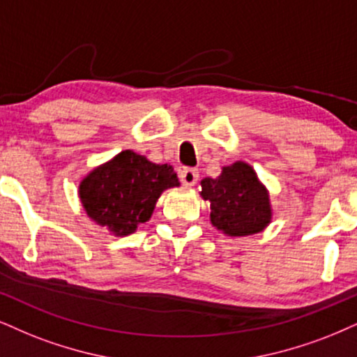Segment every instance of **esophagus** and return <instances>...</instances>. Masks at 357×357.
I'll return each instance as SVG.
<instances>
[{
    "mask_svg": "<svg viewBox=\"0 0 357 357\" xmlns=\"http://www.w3.org/2000/svg\"><path fill=\"white\" fill-rule=\"evenodd\" d=\"M178 177H180V182H182L183 185L192 187V185H195L197 180H199V172H197L195 169H182L180 170Z\"/></svg>",
    "mask_w": 357,
    "mask_h": 357,
    "instance_id": "obj_1",
    "label": "esophagus"
}]
</instances>
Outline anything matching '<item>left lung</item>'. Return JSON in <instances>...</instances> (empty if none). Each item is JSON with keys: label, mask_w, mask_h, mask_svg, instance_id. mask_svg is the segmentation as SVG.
I'll return each mask as SVG.
<instances>
[{"label": "left lung", "mask_w": 357, "mask_h": 357, "mask_svg": "<svg viewBox=\"0 0 357 357\" xmlns=\"http://www.w3.org/2000/svg\"><path fill=\"white\" fill-rule=\"evenodd\" d=\"M200 185L202 199L210 205V222L225 235L248 236L270 225V193L246 162L223 167L217 178L206 177Z\"/></svg>", "instance_id": "left-lung-1"}]
</instances>
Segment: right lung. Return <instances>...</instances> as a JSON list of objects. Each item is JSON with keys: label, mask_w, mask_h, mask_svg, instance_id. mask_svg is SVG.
<instances>
[{"label": "right lung", "mask_w": 357, "mask_h": 357, "mask_svg": "<svg viewBox=\"0 0 357 357\" xmlns=\"http://www.w3.org/2000/svg\"><path fill=\"white\" fill-rule=\"evenodd\" d=\"M178 185L172 165L122 151L81 180L79 199L96 225L126 236L151 220L162 192Z\"/></svg>", "instance_id": "obj_1"}]
</instances>
